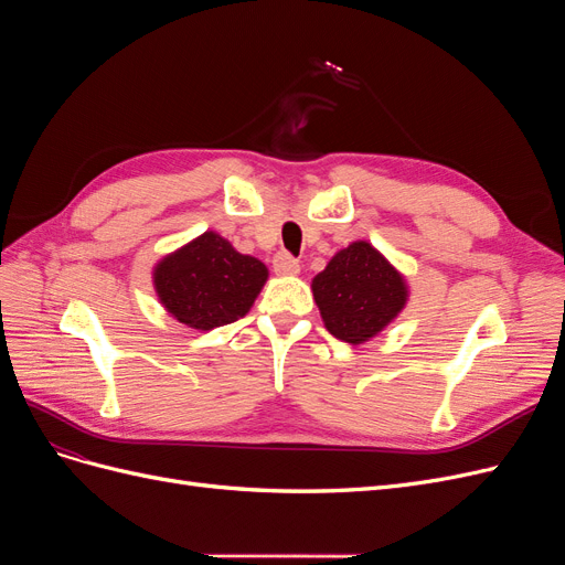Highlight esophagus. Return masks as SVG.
Listing matches in <instances>:
<instances>
[{"label": "esophagus", "mask_w": 565, "mask_h": 565, "mask_svg": "<svg viewBox=\"0 0 565 565\" xmlns=\"http://www.w3.org/2000/svg\"><path fill=\"white\" fill-rule=\"evenodd\" d=\"M273 270H276L278 276H297V273H299V262L295 259L292 254L278 252L276 256H273Z\"/></svg>", "instance_id": "34e87169"}]
</instances>
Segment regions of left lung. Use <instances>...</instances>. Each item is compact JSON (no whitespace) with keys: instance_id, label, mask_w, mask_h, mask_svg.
I'll list each match as a JSON object with an SVG mask.
<instances>
[{"instance_id":"obj_1","label":"left lung","mask_w":565,"mask_h":565,"mask_svg":"<svg viewBox=\"0 0 565 565\" xmlns=\"http://www.w3.org/2000/svg\"><path fill=\"white\" fill-rule=\"evenodd\" d=\"M311 289L324 328L353 347L377 337L407 303L405 278L365 241L339 249Z\"/></svg>"}]
</instances>
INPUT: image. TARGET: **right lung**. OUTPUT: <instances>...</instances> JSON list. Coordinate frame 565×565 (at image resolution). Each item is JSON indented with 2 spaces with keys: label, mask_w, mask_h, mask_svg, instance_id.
<instances>
[{
  "label": "right lung",
  "mask_w": 565,
  "mask_h": 565,
  "mask_svg": "<svg viewBox=\"0 0 565 565\" xmlns=\"http://www.w3.org/2000/svg\"><path fill=\"white\" fill-rule=\"evenodd\" d=\"M268 268L237 252L214 231L167 254L152 270L160 303L193 330H214L243 318L259 297Z\"/></svg>",
  "instance_id": "obj_1"
}]
</instances>
